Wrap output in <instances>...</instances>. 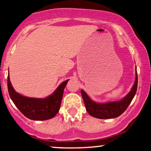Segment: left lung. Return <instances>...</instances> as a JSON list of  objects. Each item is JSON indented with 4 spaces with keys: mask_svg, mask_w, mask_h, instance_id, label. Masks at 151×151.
Here are the masks:
<instances>
[{
    "mask_svg": "<svg viewBox=\"0 0 151 151\" xmlns=\"http://www.w3.org/2000/svg\"><path fill=\"white\" fill-rule=\"evenodd\" d=\"M136 81L130 92L121 101L99 104L93 101L88 95L81 90V93L84 100L86 110L93 117L100 119H114L121 115L128 108L136 93L138 86V74L136 72Z\"/></svg>",
    "mask_w": 151,
    "mask_h": 151,
    "instance_id": "obj_1",
    "label": "left lung"
}]
</instances>
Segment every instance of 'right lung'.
I'll return each mask as SVG.
<instances>
[{
  "mask_svg": "<svg viewBox=\"0 0 151 151\" xmlns=\"http://www.w3.org/2000/svg\"><path fill=\"white\" fill-rule=\"evenodd\" d=\"M69 79L62 82L52 95L45 99L29 98L15 91L8 76V89L10 97L20 111L29 119L44 121L55 117L61 105L64 89Z\"/></svg>",
  "mask_w": 151,
  "mask_h": 151,
  "instance_id": "right-lung-1",
  "label": "right lung"
}]
</instances>
